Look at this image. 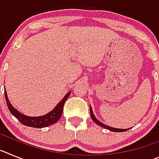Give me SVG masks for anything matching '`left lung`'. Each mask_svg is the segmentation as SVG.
Listing matches in <instances>:
<instances>
[{"mask_svg":"<svg viewBox=\"0 0 159 159\" xmlns=\"http://www.w3.org/2000/svg\"><path fill=\"white\" fill-rule=\"evenodd\" d=\"M90 114H91V117H92V120H93V121L95 122L97 125H99V126H100V127H103V128H105V129H107V130H111V131H114V132H123V131H127V130H128L129 129H130V128H127V129L115 128V127H109V126H107V125L103 124V123H101L99 119H97L96 118H95V116H94L93 111H92V107L91 106H90Z\"/></svg>","mask_w":159,"mask_h":159,"instance_id":"obj_1","label":"left lung"}]
</instances>
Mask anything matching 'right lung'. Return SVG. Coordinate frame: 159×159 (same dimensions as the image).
I'll list each match as a JSON object with an SVG mask.
<instances>
[{
  "mask_svg": "<svg viewBox=\"0 0 159 159\" xmlns=\"http://www.w3.org/2000/svg\"><path fill=\"white\" fill-rule=\"evenodd\" d=\"M71 94V91L65 95V96L63 98V99L59 102L58 104L56 106V107L51 111L50 112L47 113L44 116H37V117H31V116H27L18 111L16 108L14 107L10 103L8 100V95H7L6 90L5 88V96L6 99V103L8 106V110L10 111L12 115L16 118L22 124L28 126V127H35V128H42V127H48L50 125H52L58 121L60 118L61 117V115L63 113V107H64V102L67 100L68 96Z\"/></svg>",
  "mask_w": 159,
  "mask_h": 159,
  "instance_id": "right-lung-1",
  "label": "right lung"
}]
</instances>
